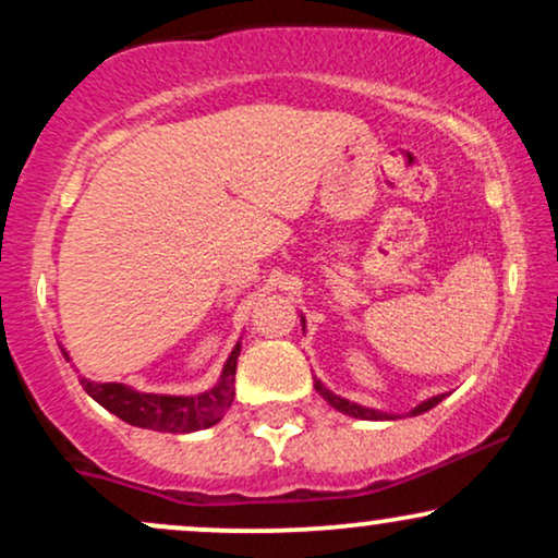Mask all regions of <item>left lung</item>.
Segmentation results:
<instances>
[{
  "instance_id": "obj_1",
  "label": "left lung",
  "mask_w": 558,
  "mask_h": 558,
  "mask_svg": "<svg viewBox=\"0 0 558 558\" xmlns=\"http://www.w3.org/2000/svg\"><path fill=\"white\" fill-rule=\"evenodd\" d=\"M315 388H317V393L323 396L325 401L330 403V407H336L338 412H343V414H349V417H360V420H393L390 417V414H383V412H375V409H367V407H360V403H351V401H345V399H341V396H336V393H330L328 388L323 386V383H315ZM444 401V396H433V399H427V401H422L417 409H412V414H422V412H427V409H433L435 403H440Z\"/></svg>"
}]
</instances>
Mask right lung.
I'll return each instance as SVG.
<instances>
[{
  "label": "right lung",
  "instance_id": "right-lung-1",
  "mask_svg": "<svg viewBox=\"0 0 558 558\" xmlns=\"http://www.w3.org/2000/svg\"><path fill=\"white\" fill-rule=\"evenodd\" d=\"M241 343L230 351L220 383L198 396H157L120 386V383H92L83 377L81 386L96 403L112 412L128 425L149 427L159 433H194L215 425L228 412L235 396V362Z\"/></svg>",
  "mask_w": 558,
  "mask_h": 558
}]
</instances>
